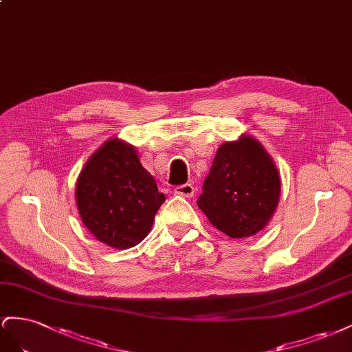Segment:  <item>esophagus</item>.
<instances>
[{
    "mask_svg": "<svg viewBox=\"0 0 352 352\" xmlns=\"http://www.w3.org/2000/svg\"><path fill=\"white\" fill-rule=\"evenodd\" d=\"M196 192V187L193 184H183V186H177L174 188V193L178 196H184V197H192Z\"/></svg>",
    "mask_w": 352,
    "mask_h": 352,
    "instance_id": "1",
    "label": "esophagus"
}]
</instances>
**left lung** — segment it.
I'll list each match as a JSON object with an SVG mask.
<instances>
[{
	"instance_id": "8db88e82",
	"label": "left lung",
	"mask_w": 352,
	"mask_h": 352,
	"mask_svg": "<svg viewBox=\"0 0 352 352\" xmlns=\"http://www.w3.org/2000/svg\"><path fill=\"white\" fill-rule=\"evenodd\" d=\"M197 206L210 224L233 239L263 230L280 197L273 159L255 138L242 137L218 148Z\"/></svg>"
}]
</instances>
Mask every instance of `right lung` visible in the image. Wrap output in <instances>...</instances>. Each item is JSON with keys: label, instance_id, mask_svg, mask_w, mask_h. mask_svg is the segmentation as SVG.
Listing matches in <instances>:
<instances>
[{"label": "right lung", "instance_id": "right-lung-1", "mask_svg": "<svg viewBox=\"0 0 352 352\" xmlns=\"http://www.w3.org/2000/svg\"><path fill=\"white\" fill-rule=\"evenodd\" d=\"M164 202L165 196L140 164L134 147L118 138L88 159L76 183L82 223L100 242L116 249L142 242Z\"/></svg>", "mask_w": 352, "mask_h": 352}]
</instances>
